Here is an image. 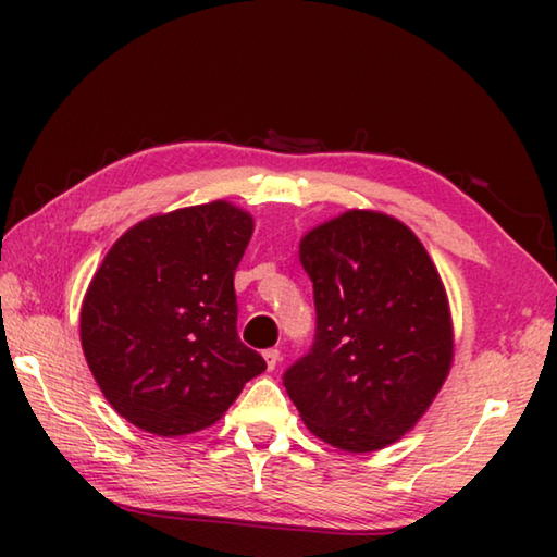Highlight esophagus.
<instances>
[{
	"mask_svg": "<svg viewBox=\"0 0 557 557\" xmlns=\"http://www.w3.org/2000/svg\"><path fill=\"white\" fill-rule=\"evenodd\" d=\"M262 356H265L268 369L275 371V366L280 363V348H268V351H262Z\"/></svg>",
	"mask_w": 557,
	"mask_h": 557,
	"instance_id": "obj_1",
	"label": "esophagus"
}]
</instances>
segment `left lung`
<instances>
[{
  "instance_id": "obj_1",
  "label": "left lung",
  "mask_w": 557,
  "mask_h": 557,
  "mask_svg": "<svg viewBox=\"0 0 557 557\" xmlns=\"http://www.w3.org/2000/svg\"><path fill=\"white\" fill-rule=\"evenodd\" d=\"M299 262L314 285V344L282 375L319 440L375 451L414 428L445 383L455 338L445 285L408 225L346 211L309 231Z\"/></svg>"
}]
</instances>
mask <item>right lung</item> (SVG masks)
Masks as SVG:
<instances>
[{
	"instance_id": "add662e5",
	"label": "right lung",
	"mask_w": 557,
	"mask_h": 557,
	"mask_svg": "<svg viewBox=\"0 0 557 557\" xmlns=\"http://www.w3.org/2000/svg\"><path fill=\"white\" fill-rule=\"evenodd\" d=\"M250 235V213L211 201L139 221L102 260L81 344L132 425L162 437L209 428L268 369L235 329L233 277Z\"/></svg>"
}]
</instances>
